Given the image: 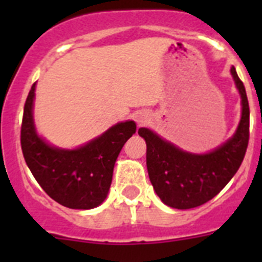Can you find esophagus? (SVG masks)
I'll return each mask as SVG.
<instances>
[{
	"instance_id": "34e87169",
	"label": "esophagus",
	"mask_w": 262,
	"mask_h": 262,
	"mask_svg": "<svg viewBox=\"0 0 262 262\" xmlns=\"http://www.w3.org/2000/svg\"><path fill=\"white\" fill-rule=\"evenodd\" d=\"M147 120H148V115L144 114V113H139V114L136 115V122H138L139 126L147 123Z\"/></svg>"
}]
</instances>
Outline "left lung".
Returning <instances> with one entry per match:
<instances>
[{
  "label": "left lung",
  "instance_id": "1",
  "mask_svg": "<svg viewBox=\"0 0 262 262\" xmlns=\"http://www.w3.org/2000/svg\"><path fill=\"white\" fill-rule=\"evenodd\" d=\"M231 73L242 94L243 113L235 135L206 155H191L178 149L154 134L139 128L147 143V169L155 191L165 205L187 210L212 200L239 170L249 142V103L243 81Z\"/></svg>",
  "mask_w": 262,
  "mask_h": 262
}]
</instances>
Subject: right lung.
<instances>
[{"label":"right lung","instance_id":"obj_1","mask_svg":"<svg viewBox=\"0 0 262 262\" xmlns=\"http://www.w3.org/2000/svg\"><path fill=\"white\" fill-rule=\"evenodd\" d=\"M35 84L27 96L20 126V147L27 166L41 189L60 205L88 210L105 201L115 161L124 143L135 134L133 120L118 123L84 147L64 151L39 138L32 122Z\"/></svg>","mask_w":262,"mask_h":262}]
</instances>
